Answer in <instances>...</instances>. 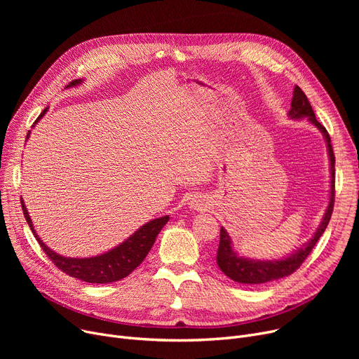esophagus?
I'll return each instance as SVG.
<instances>
[{
    "label": "esophagus",
    "mask_w": 359,
    "mask_h": 359,
    "mask_svg": "<svg viewBox=\"0 0 359 359\" xmlns=\"http://www.w3.org/2000/svg\"><path fill=\"white\" fill-rule=\"evenodd\" d=\"M205 203H203V201H194V202H191V208H194V210H196V211H203V208H205Z\"/></svg>",
    "instance_id": "1"
}]
</instances>
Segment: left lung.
I'll return each mask as SVG.
<instances>
[{"mask_svg": "<svg viewBox=\"0 0 359 359\" xmlns=\"http://www.w3.org/2000/svg\"><path fill=\"white\" fill-rule=\"evenodd\" d=\"M288 116L294 121H299L307 118L311 125H314L320 132H322L326 145H327V154L330 161V198L329 205L325 211V215L320 222L318 229L316 230L314 236L301 246L294 253L288 255L287 257L282 259H271V260H257V259H249L240 256L233 249V241L229 236L227 230L221 227L219 233V246L217 252V263L219 269L227 275L230 279L238 282V284H248V285H257V284H266V282L285 278L291 273H294L303 263L313 248L316 246L317 240L322 237L325 233L327 224L330 221L332 212H333V203H334V154L333 148L330 144V137L327 134L326 128L316 119V115L313 111V107L304 94L298 86L294 88V96L291 102V109L288 111Z\"/></svg>", "mask_w": 359, "mask_h": 359, "instance_id": "obj_1", "label": "left lung"}]
</instances>
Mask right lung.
I'll return each instance as SVG.
<instances>
[{
  "label": "right lung",
  "mask_w": 359,
  "mask_h": 359,
  "mask_svg": "<svg viewBox=\"0 0 359 359\" xmlns=\"http://www.w3.org/2000/svg\"><path fill=\"white\" fill-rule=\"evenodd\" d=\"M83 80H74L69 83V86H67V88L79 86ZM46 110L48 107L43 109V111L41 113L39 118L36 119L33 126L45 116ZM29 135H30V130L27 132L26 140H29ZM22 208L33 236L36 237L37 241H39L41 248L48 255V257L55 263L56 268H60L62 272H65L72 278L88 282V284H109V282H116L128 276L134 269H137L145 259V256L148 255V252L151 250V248H153L158 233L161 231V229L170 218L168 215H164L156 219H151L147 224H144L142 227L138 229L134 234L129 236L125 241H122L119 246L113 248L111 250L97 256L80 259V257H65L49 249L41 240V237L37 236L23 198H22Z\"/></svg>",
  "instance_id": "1"
}]
</instances>
